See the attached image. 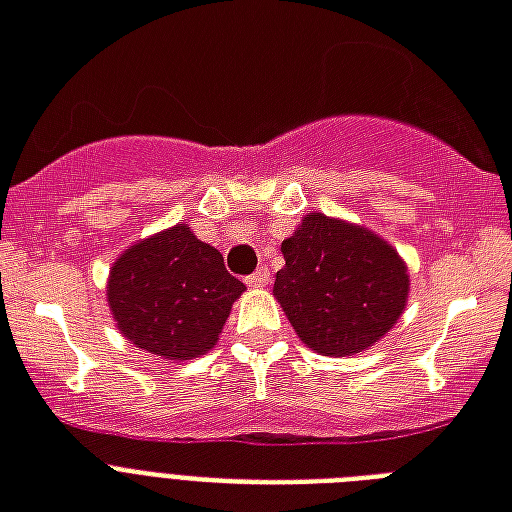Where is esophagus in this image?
I'll return each mask as SVG.
<instances>
[{"label": "esophagus", "mask_w": 512, "mask_h": 512, "mask_svg": "<svg viewBox=\"0 0 512 512\" xmlns=\"http://www.w3.org/2000/svg\"><path fill=\"white\" fill-rule=\"evenodd\" d=\"M245 283L251 285V288H264V285H269V269L267 267H259L256 272H253Z\"/></svg>", "instance_id": "obj_1"}]
</instances>
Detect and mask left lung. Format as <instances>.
Here are the masks:
<instances>
[{"instance_id":"left-lung-1","label":"left lung","mask_w":512,"mask_h":512,"mask_svg":"<svg viewBox=\"0 0 512 512\" xmlns=\"http://www.w3.org/2000/svg\"><path fill=\"white\" fill-rule=\"evenodd\" d=\"M280 251L285 267L272 293L301 342L320 355L374 347L406 310V264L366 227L310 213Z\"/></svg>"}]
</instances>
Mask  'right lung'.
<instances>
[{"mask_svg":"<svg viewBox=\"0 0 512 512\" xmlns=\"http://www.w3.org/2000/svg\"><path fill=\"white\" fill-rule=\"evenodd\" d=\"M245 285L186 224L138 240L114 261L106 299L122 336L165 360L213 350Z\"/></svg>","mask_w":512,"mask_h":512,"instance_id":"add662e5","label":"right lung"}]
</instances>
